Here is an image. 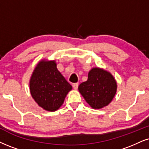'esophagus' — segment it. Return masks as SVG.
Segmentation results:
<instances>
[{
	"label": "esophagus",
	"mask_w": 149,
	"mask_h": 149,
	"mask_svg": "<svg viewBox=\"0 0 149 149\" xmlns=\"http://www.w3.org/2000/svg\"><path fill=\"white\" fill-rule=\"evenodd\" d=\"M78 82H76V83H74L73 84V87L75 88V89H77V88H78Z\"/></svg>",
	"instance_id": "esophagus-1"
}]
</instances>
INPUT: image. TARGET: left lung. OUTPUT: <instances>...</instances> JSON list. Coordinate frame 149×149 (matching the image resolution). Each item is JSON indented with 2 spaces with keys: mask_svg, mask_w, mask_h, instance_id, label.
<instances>
[{
  "mask_svg": "<svg viewBox=\"0 0 149 149\" xmlns=\"http://www.w3.org/2000/svg\"><path fill=\"white\" fill-rule=\"evenodd\" d=\"M78 89L92 108L100 109L108 105L113 98L117 84L111 73L93 68L88 72V80L81 83Z\"/></svg>",
  "mask_w": 149,
  "mask_h": 149,
  "instance_id": "obj_1",
  "label": "left lung"
}]
</instances>
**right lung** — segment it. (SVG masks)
Returning a JSON list of instances; mask_svg holds the SVG:
<instances>
[{"mask_svg":"<svg viewBox=\"0 0 149 149\" xmlns=\"http://www.w3.org/2000/svg\"><path fill=\"white\" fill-rule=\"evenodd\" d=\"M30 92L39 106L49 111L61 107L72 88L56 68L55 61H41L30 80Z\"/></svg>","mask_w":149,"mask_h":149,"instance_id":"add662e5","label":"right lung"}]
</instances>
